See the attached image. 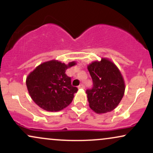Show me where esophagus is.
<instances>
[{
	"instance_id": "esophagus-1",
	"label": "esophagus",
	"mask_w": 153,
	"mask_h": 153,
	"mask_svg": "<svg viewBox=\"0 0 153 153\" xmlns=\"http://www.w3.org/2000/svg\"><path fill=\"white\" fill-rule=\"evenodd\" d=\"M78 88H82V89H83V88H85V86H84L83 84H80V85L78 86Z\"/></svg>"
}]
</instances>
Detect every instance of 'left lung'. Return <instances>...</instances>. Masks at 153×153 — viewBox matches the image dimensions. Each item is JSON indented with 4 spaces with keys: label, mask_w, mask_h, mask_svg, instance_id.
<instances>
[{
    "label": "left lung",
    "mask_w": 153,
    "mask_h": 153,
    "mask_svg": "<svg viewBox=\"0 0 153 153\" xmlns=\"http://www.w3.org/2000/svg\"><path fill=\"white\" fill-rule=\"evenodd\" d=\"M87 68L94 84L92 89L86 91L90 108L99 114L115 109L125 91V82L118 67L108 58L101 57Z\"/></svg>",
    "instance_id": "obj_1"
}]
</instances>
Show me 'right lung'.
Returning <instances> with one entry per match:
<instances>
[{"label":"right lung","mask_w":153,"mask_h":153,"mask_svg":"<svg viewBox=\"0 0 153 153\" xmlns=\"http://www.w3.org/2000/svg\"><path fill=\"white\" fill-rule=\"evenodd\" d=\"M76 65L57 59L39 65L26 77V84L31 99L47 111H59L69 106L78 88L71 85V78L66 75L68 68Z\"/></svg>","instance_id":"1"}]
</instances>
